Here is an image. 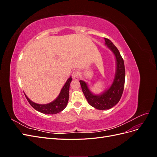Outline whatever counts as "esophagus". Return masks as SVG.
<instances>
[{"mask_svg":"<svg viewBox=\"0 0 157 157\" xmlns=\"http://www.w3.org/2000/svg\"><path fill=\"white\" fill-rule=\"evenodd\" d=\"M71 76H72L73 79L78 80V77H79V72L78 71H74L72 73V75H71Z\"/></svg>","mask_w":157,"mask_h":157,"instance_id":"1","label":"esophagus"}]
</instances>
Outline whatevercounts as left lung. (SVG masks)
<instances>
[{"label":"left lung","mask_w":157,"mask_h":157,"mask_svg":"<svg viewBox=\"0 0 157 157\" xmlns=\"http://www.w3.org/2000/svg\"><path fill=\"white\" fill-rule=\"evenodd\" d=\"M105 44L110 48L115 54L117 59V71L115 80L111 86L101 95H94L90 91L87 84L80 80L82 90L90 105L99 110L111 109L120 101L124 90L125 82V67L119 51L113 42L107 38H105Z\"/></svg>","instance_id":"obj_1"}]
</instances>
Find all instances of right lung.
<instances>
[{
    "instance_id": "right-lung-1",
    "label": "right lung",
    "mask_w": 157,
    "mask_h": 157,
    "mask_svg": "<svg viewBox=\"0 0 157 157\" xmlns=\"http://www.w3.org/2000/svg\"><path fill=\"white\" fill-rule=\"evenodd\" d=\"M71 80H72L71 77L68 78L63 88L61 89L59 96L56 98V100L52 103L46 104V105H40V104L35 103L31 101L26 96V95H25V96L28 102L36 111L44 114H48V115H54V114L62 111L67 106L69 96V86Z\"/></svg>"
}]
</instances>
